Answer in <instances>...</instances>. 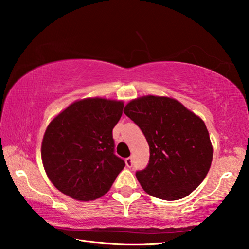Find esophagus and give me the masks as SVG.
Returning <instances> with one entry per match:
<instances>
[{
    "label": "esophagus",
    "mask_w": 249,
    "mask_h": 249,
    "mask_svg": "<svg viewBox=\"0 0 249 249\" xmlns=\"http://www.w3.org/2000/svg\"><path fill=\"white\" fill-rule=\"evenodd\" d=\"M125 163L126 166H127L128 168H132L133 167V157H127L125 159Z\"/></svg>",
    "instance_id": "obj_1"
}]
</instances>
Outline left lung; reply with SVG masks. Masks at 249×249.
<instances>
[{"instance_id":"8db88e82","label":"left lung","mask_w":249,"mask_h":249,"mask_svg":"<svg viewBox=\"0 0 249 249\" xmlns=\"http://www.w3.org/2000/svg\"><path fill=\"white\" fill-rule=\"evenodd\" d=\"M145 135L149 161L136 177L148 195L162 200H179L199 187L213 157L204 122L177 100L142 96L124 108Z\"/></svg>"}]
</instances>
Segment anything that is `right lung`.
Listing matches in <instances>:
<instances>
[{
  "label": "right lung",
  "instance_id": "add662e5",
  "mask_svg": "<svg viewBox=\"0 0 249 249\" xmlns=\"http://www.w3.org/2000/svg\"><path fill=\"white\" fill-rule=\"evenodd\" d=\"M121 101L84 99L69 105L46 129L41 159L59 191L80 201L101 197L125 167L115 155L112 130L120 121Z\"/></svg>",
  "mask_w": 249,
  "mask_h": 249
}]
</instances>
